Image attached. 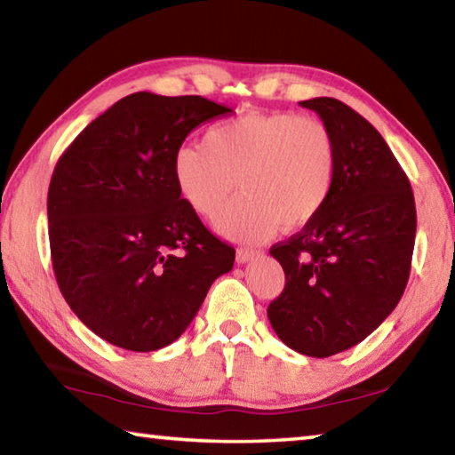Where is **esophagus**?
<instances>
[{"label": "esophagus", "instance_id": "obj_1", "mask_svg": "<svg viewBox=\"0 0 455 455\" xmlns=\"http://www.w3.org/2000/svg\"><path fill=\"white\" fill-rule=\"evenodd\" d=\"M257 257V251H251V249H238L236 251V260L238 263H249Z\"/></svg>", "mask_w": 455, "mask_h": 455}]
</instances>
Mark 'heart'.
Listing matches in <instances>:
<instances>
[{
	"instance_id": "heart-1",
	"label": "heart",
	"mask_w": 455,
	"mask_h": 455,
	"mask_svg": "<svg viewBox=\"0 0 455 455\" xmlns=\"http://www.w3.org/2000/svg\"><path fill=\"white\" fill-rule=\"evenodd\" d=\"M337 148L329 126L295 112L244 114L174 152L172 176L192 211L217 219L235 188L243 196L219 220L222 235L265 241L279 227L301 228L325 209Z\"/></svg>"
}]
</instances>
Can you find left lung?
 <instances>
[{
	"label": "left lung",
	"instance_id": "1",
	"mask_svg": "<svg viewBox=\"0 0 455 455\" xmlns=\"http://www.w3.org/2000/svg\"><path fill=\"white\" fill-rule=\"evenodd\" d=\"M329 126L337 172L325 209L271 246L284 289L267 309L287 347L329 357L373 333L410 279L415 200L383 136L335 98L301 102Z\"/></svg>",
	"mask_w": 455,
	"mask_h": 455
}]
</instances>
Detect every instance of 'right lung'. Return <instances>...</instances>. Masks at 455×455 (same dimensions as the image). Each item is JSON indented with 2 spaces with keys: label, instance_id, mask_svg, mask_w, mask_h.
I'll use <instances>...</instances> for the list:
<instances>
[{
  "label": "right lung",
  "instance_id": "right-lung-1",
  "mask_svg": "<svg viewBox=\"0 0 455 455\" xmlns=\"http://www.w3.org/2000/svg\"><path fill=\"white\" fill-rule=\"evenodd\" d=\"M233 112L203 96L136 92L76 136L48 190L53 275L70 309L104 341L156 351L195 319L235 249L184 203L174 152Z\"/></svg>",
  "mask_w": 455,
  "mask_h": 455
}]
</instances>
